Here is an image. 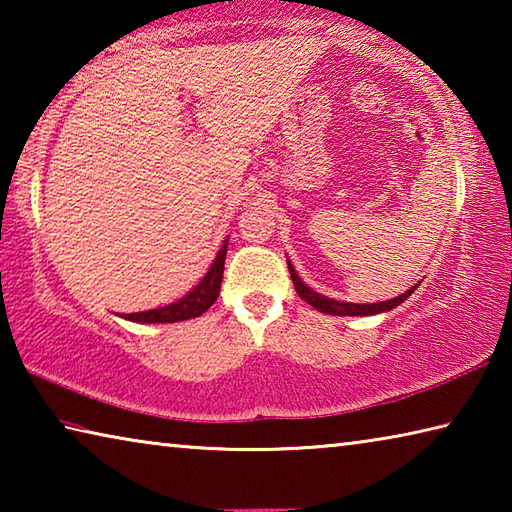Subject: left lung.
<instances>
[{"instance_id":"8db88e82","label":"left lung","mask_w":512,"mask_h":512,"mask_svg":"<svg viewBox=\"0 0 512 512\" xmlns=\"http://www.w3.org/2000/svg\"><path fill=\"white\" fill-rule=\"evenodd\" d=\"M289 264V273H291V280H293V287H296L298 296L309 302L311 307L316 311H323V314L329 316H375L381 314V311H391L395 307H400L402 302L411 296V293L420 287V284H415L409 291H404L402 296H397L393 300H384V302H372V305H359V302H343V300H334V298H327V296H320L318 291H314L311 287H307L305 282L300 280V275L296 273V268L287 259Z\"/></svg>"}]
</instances>
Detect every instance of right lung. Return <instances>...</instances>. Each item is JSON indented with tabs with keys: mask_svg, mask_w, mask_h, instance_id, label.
<instances>
[{
	"mask_svg": "<svg viewBox=\"0 0 512 512\" xmlns=\"http://www.w3.org/2000/svg\"><path fill=\"white\" fill-rule=\"evenodd\" d=\"M225 253H228V239L223 241L219 253H216L210 271L196 287L185 293L183 298L171 302V305H164L158 309L149 311H135V314H121V318L133 320V323H178V320H189L205 314L210 309L216 298H219L221 291V280H223V264H225Z\"/></svg>",
	"mask_w": 512,
	"mask_h": 512,
	"instance_id": "obj_1",
	"label": "right lung"
}]
</instances>
